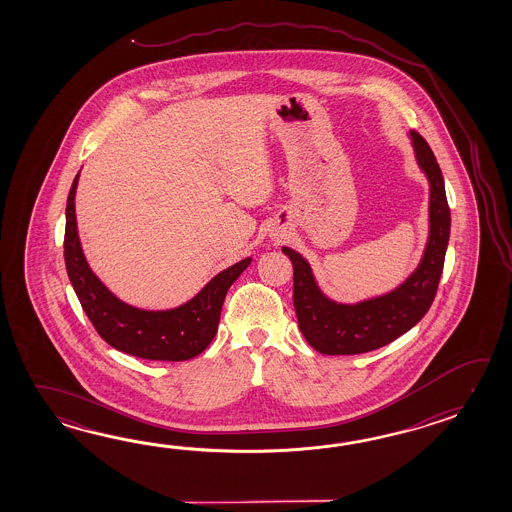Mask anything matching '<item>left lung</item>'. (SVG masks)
I'll return each instance as SVG.
<instances>
[{"label":"left lung","instance_id":"1","mask_svg":"<svg viewBox=\"0 0 512 512\" xmlns=\"http://www.w3.org/2000/svg\"><path fill=\"white\" fill-rule=\"evenodd\" d=\"M415 157L430 181V236L414 274L392 293L360 304H337L318 289L309 263L293 249V302L307 344L324 355H357L401 337L426 315L434 302L450 238V208L445 181L428 142L410 131Z\"/></svg>","mask_w":512,"mask_h":512}]
</instances>
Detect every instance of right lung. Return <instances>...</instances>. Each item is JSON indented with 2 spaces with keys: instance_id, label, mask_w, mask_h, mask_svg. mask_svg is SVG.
Wrapping results in <instances>:
<instances>
[{
  "instance_id": "1",
  "label": "right lung",
  "mask_w": 512,
  "mask_h": 512,
  "mask_svg": "<svg viewBox=\"0 0 512 512\" xmlns=\"http://www.w3.org/2000/svg\"><path fill=\"white\" fill-rule=\"evenodd\" d=\"M78 174L67 196L64 258L67 276L80 305L98 335L111 348L148 360L194 359L216 337L221 307L230 285L251 265L252 258L219 272L199 293L168 311H144L124 304L89 269L80 247L75 216Z\"/></svg>"
}]
</instances>
